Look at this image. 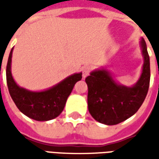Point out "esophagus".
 <instances>
[{
    "label": "esophagus",
    "mask_w": 159,
    "mask_h": 159,
    "mask_svg": "<svg viewBox=\"0 0 159 159\" xmlns=\"http://www.w3.org/2000/svg\"><path fill=\"white\" fill-rule=\"evenodd\" d=\"M90 71H91V67L89 66V65H86V66H84L82 67V77L85 79L86 77L89 75V73H90Z\"/></svg>",
    "instance_id": "obj_1"
}]
</instances>
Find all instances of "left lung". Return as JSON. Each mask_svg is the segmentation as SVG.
Here are the masks:
<instances>
[{"mask_svg": "<svg viewBox=\"0 0 159 159\" xmlns=\"http://www.w3.org/2000/svg\"><path fill=\"white\" fill-rule=\"evenodd\" d=\"M141 44L144 64L141 78L134 87L117 84L103 69L95 70L86 78L89 113L98 122L109 125L121 123L136 112L145 100L150 87V57L143 39Z\"/></svg>", "mask_w": 159, "mask_h": 159, "instance_id": "8db88e82", "label": "left lung"}]
</instances>
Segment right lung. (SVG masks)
I'll return each instance as SVG.
<instances>
[{
	"label": "right lung",
	"mask_w": 159,
	"mask_h": 159,
	"mask_svg": "<svg viewBox=\"0 0 159 159\" xmlns=\"http://www.w3.org/2000/svg\"><path fill=\"white\" fill-rule=\"evenodd\" d=\"M12 50L13 48L9 53L6 67V78L9 95L16 107L22 113L37 121H47L57 118L63 111L75 83L82 79V73L68 77L46 91L31 92L19 88L12 78L10 71Z\"/></svg>",
	"instance_id": "right-lung-1"
}]
</instances>
